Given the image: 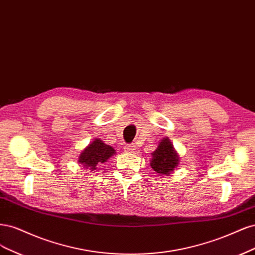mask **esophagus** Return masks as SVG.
I'll use <instances>...</instances> for the list:
<instances>
[{
  "instance_id": "esophagus-1",
  "label": "esophagus",
  "mask_w": 255,
  "mask_h": 255,
  "mask_svg": "<svg viewBox=\"0 0 255 255\" xmlns=\"http://www.w3.org/2000/svg\"><path fill=\"white\" fill-rule=\"evenodd\" d=\"M124 149H125V151H127V152H135V151L137 150L136 146H135L134 144H129V145H126Z\"/></svg>"
}]
</instances>
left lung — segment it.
<instances>
[{"instance_id": "obj_1", "label": "left lung", "mask_w": 255, "mask_h": 255, "mask_svg": "<svg viewBox=\"0 0 255 255\" xmlns=\"http://www.w3.org/2000/svg\"><path fill=\"white\" fill-rule=\"evenodd\" d=\"M150 161L151 168L159 175H169L179 164V157L172 147L171 142L167 137H164L160 142L158 148L152 153Z\"/></svg>"}]
</instances>
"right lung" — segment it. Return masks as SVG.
Instances as JSON below:
<instances>
[{
    "label": "right lung",
    "instance_id": "1",
    "mask_svg": "<svg viewBox=\"0 0 255 255\" xmlns=\"http://www.w3.org/2000/svg\"><path fill=\"white\" fill-rule=\"evenodd\" d=\"M114 153L116 150L111 146L106 145L102 139L96 138L81 152L78 162L93 171L98 164L106 162Z\"/></svg>",
    "mask_w": 255,
    "mask_h": 255
}]
</instances>
